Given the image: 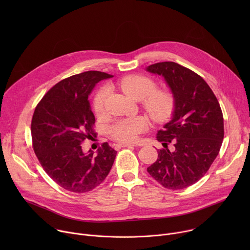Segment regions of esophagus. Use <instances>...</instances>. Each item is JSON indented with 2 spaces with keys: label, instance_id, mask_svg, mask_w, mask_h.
I'll return each mask as SVG.
<instances>
[{
  "label": "esophagus",
  "instance_id": "1",
  "mask_svg": "<svg viewBox=\"0 0 250 250\" xmlns=\"http://www.w3.org/2000/svg\"><path fill=\"white\" fill-rule=\"evenodd\" d=\"M130 146H136L134 144H126V142H122V144L115 145L116 148H122V147H130Z\"/></svg>",
  "mask_w": 250,
  "mask_h": 250
}]
</instances>
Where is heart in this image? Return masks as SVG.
Masks as SVG:
<instances>
[{"instance_id":"heart-1","label":"heart","mask_w":250,"mask_h":250,"mask_svg":"<svg viewBox=\"0 0 250 250\" xmlns=\"http://www.w3.org/2000/svg\"><path fill=\"white\" fill-rule=\"evenodd\" d=\"M121 89L130 98L140 101L148 117L156 123L167 120L175 106L174 95L167 90H156V82L144 75H128L119 80ZM109 87L103 86L93 100V110L97 116H102L105 110V101ZM147 121L144 117H133L119 120L109 127L110 135L121 142H131L147 128Z\"/></svg>"}]
</instances>
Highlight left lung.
Wrapping results in <instances>:
<instances>
[{
    "label": "left lung",
    "mask_w": 250,
    "mask_h": 250,
    "mask_svg": "<svg viewBox=\"0 0 250 250\" xmlns=\"http://www.w3.org/2000/svg\"><path fill=\"white\" fill-rule=\"evenodd\" d=\"M147 71L162 75L175 98L172 120L157 132L163 148L147 172L166 189H185L201 179L220 152L225 135L221 105L207 82L189 68L166 61Z\"/></svg>",
    "instance_id": "8db88e82"
}]
</instances>
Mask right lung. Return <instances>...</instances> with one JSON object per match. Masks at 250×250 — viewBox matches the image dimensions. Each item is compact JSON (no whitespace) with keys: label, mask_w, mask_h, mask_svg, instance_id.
I'll return each instance as SVG.
<instances>
[{"label":"right lung","mask_w":250,"mask_h":250,"mask_svg":"<svg viewBox=\"0 0 250 250\" xmlns=\"http://www.w3.org/2000/svg\"><path fill=\"white\" fill-rule=\"evenodd\" d=\"M113 77L101 71H87L55 84L35 106L31 120L33 151L43 170L63 189L87 193L108 176L117 151L108 142L98 154L84 153L85 139L97 136L95 117L88 97L95 85Z\"/></svg>","instance_id":"right-lung-1"}]
</instances>
